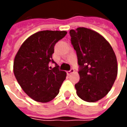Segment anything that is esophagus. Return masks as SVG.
<instances>
[{
    "instance_id": "1",
    "label": "esophagus",
    "mask_w": 127,
    "mask_h": 127,
    "mask_svg": "<svg viewBox=\"0 0 127 127\" xmlns=\"http://www.w3.org/2000/svg\"><path fill=\"white\" fill-rule=\"evenodd\" d=\"M74 71H75L74 69H73V68H72V69H70V70L68 71L66 73H67V74L68 75H70V74H71V73H74Z\"/></svg>"
}]
</instances>
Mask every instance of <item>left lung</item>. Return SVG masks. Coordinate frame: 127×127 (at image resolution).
<instances>
[{"instance_id":"obj_1","label":"left lung","mask_w":127,"mask_h":127,"mask_svg":"<svg viewBox=\"0 0 127 127\" xmlns=\"http://www.w3.org/2000/svg\"><path fill=\"white\" fill-rule=\"evenodd\" d=\"M69 34L79 65L77 96L87 102L98 101L109 93L117 76L114 52L103 36L91 29L80 27Z\"/></svg>"}]
</instances>
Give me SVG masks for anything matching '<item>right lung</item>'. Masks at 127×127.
<instances>
[{
    "instance_id": "1",
    "label": "right lung",
    "mask_w": 127,
    "mask_h": 127,
    "mask_svg": "<svg viewBox=\"0 0 127 127\" xmlns=\"http://www.w3.org/2000/svg\"><path fill=\"white\" fill-rule=\"evenodd\" d=\"M66 31H43L29 36L21 45L13 63L15 78L34 101L46 103L55 98L66 73L52 59L56 43ZM55 64L52 68L50 64Z\"/></svg>"
}]
</instances>
